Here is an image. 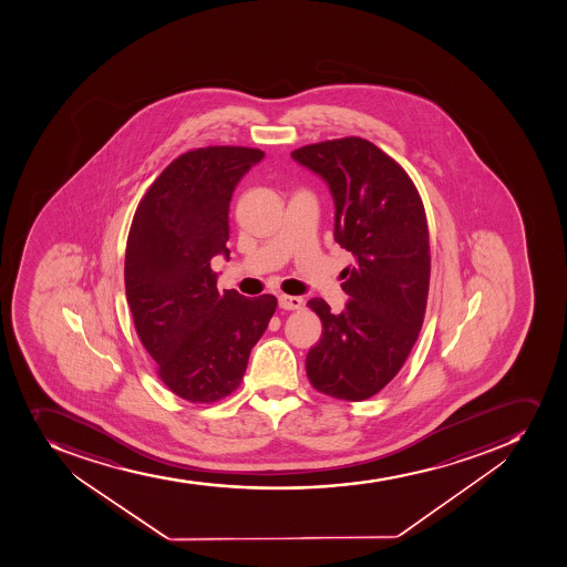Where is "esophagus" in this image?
<instances>
[{
  "instance_id": "1",
  "label": "esophagus",
  "mask_w": 567,
  "mask_h": 567,
  "mask_svg": "<svg viewBox=\"0 0 567 567\" xmlns=\"http://www.w3.org/2000/svg\"><path fill=\"white\" fill-rule=\"evenodd\" d=\"M279 307H281L282 310H301L302 299L301 297L281 293V296H279Z\"/></svg>"
}]
</instances>
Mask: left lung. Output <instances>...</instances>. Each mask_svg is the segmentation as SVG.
Segmentation results:
<instances>
[{
    "label": "left lung",
    "mask_w": 567,
    "mask_h": 567,
    "mask_svg": "<svg viewBox=\"0 0 567 567\" xmlns=\"http://www.w3.org/2000/svg\"><path fill=\"white\" fill-rule=\"evenodd\" d=\"M291 158L330 187L333 239L355 257L343 270L344 312H330L319 297L308 301L322 322L307 355L308 380L336 400H369L394 380L423 324L431 281L425 208L405 169L359 136L299 147Z\"/></svg>",
    "instance_id": "left-lung-1"
}]
</instances>
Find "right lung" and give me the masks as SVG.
<instances>
[{"label": "right lung", "mask_w": 567, "mask_h": 567, "mask_svg": "<svg viewBox=\"0 0 567 567\" xmlns=\"http://www.w3.org/2000/svg\"><path fill=\"white\" fill-rule=\"evenodd\" d=\"M265 151L209 146L178 156L151 184L125 246V296L136 333L173 394L215 403L237 390L277 299L217 290L229 259V200Z\"/></svg>", "instance_id": "add662e5"}]
</instances>
